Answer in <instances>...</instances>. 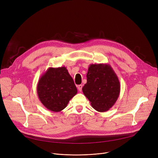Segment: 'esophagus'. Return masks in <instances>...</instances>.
<instances>
[{"instance_id":"esophagus-1","label":"esophagus","mask_w":158,"mask_h":158,"mask_svg":"<svg viewBox=\"0 0 158 158\" xmlns=\"http://www.w3.org/2000/svg\"><path fill=\"white\" fill-rule=\"evenodd\" d=\"M77 88H78V90H79V91H82V85H81V84L77 86Z\"/></svg>"}]
</instances>
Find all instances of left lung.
<instances>
[{"label": "left lung", "mask_w": 158, "mask_h": 158, "mask_svg": "<svg viewBox=\"0 0 158 158\" xmlns=\"http://www.w3.org/2000/svg\"><path fill=\"white\" fill-rule=\"evenodd\" d=\"M86 77L84 94L97 111L108 110L120 94V82L113 69L108 64H90Z\"/></svg>", "instance_id": "1"}]
</instances>
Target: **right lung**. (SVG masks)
Wrapping results in <instances>:
<instances>
[{"label": "right lung", "mask_w": 158, "mask_h": 158, "mask_svg": "<svg viewBox=\"0 0 158 158\" xmlns=\"http://www.w3.org/2000/svg\"><path fill=\"white\" fill-rule=\"evenodd\" d=\"M37 93L45 107L57 112L66 107L77 90L65 67H49L40 77Z\"/></svg>", "instance_id": "add662e5"}]
</instances>
